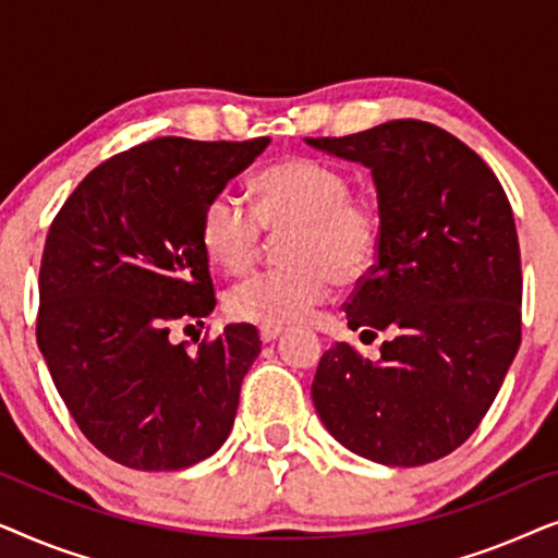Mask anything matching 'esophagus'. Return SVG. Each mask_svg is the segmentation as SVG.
<instances>
[{
    "instance_id": "34e87169",
    "label": "esophagus",
    "mask_w": 558,
    "mask_h": 558,
    "mask_svg": "<svg viewBox=\"0 0 558 558\" xmlns=\"http://www.w3.org/2000/svg\"><path fill=\"white\" fill-rule=\"evenodd\" d=\"M281 332H284V327H279V325H262V327H258V338H262V342H274Z\"/></svg>"
}]
</instances>
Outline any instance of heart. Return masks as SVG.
Wrapping results in <instances>:
<instances>
[{
	"label": "heart",
	"instance_id": "obj_1",
	"mask_svg": "<svg viewBox=\"0 0 558 558\" xmlns=\"http://www.w3.org/2000/svg\"><path fill=\"white\" fill-rule=\"evenodd\" d=\"M266 228H292L284 239L289 266L258 271L226 294L228 315L241 323H304L335 279L361 281L380 246L378 205L350 193L345 170L312 157H287L258 172L254 208L231 190L213 195L203 210L201 243L213 264L241 274L256 262Z\"/></svg>",
	"mask_w": 558,
	"mask_h": 558
}]
</instances>
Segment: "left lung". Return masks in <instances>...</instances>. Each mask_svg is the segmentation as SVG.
<instances>
[{"mask_svg":"<svg viewBox=\"0 0 558 558\" xmlns=\"http://www.w3.org/2000/svg\"><path fill=\"white\" fill-rule=\"evenodd\" d=\"M307 144L365 165L376 182L378 258L345 315L361 338L388 335L376 363L348 342L319 357L317 414L371 462L441 460L483 422L521 345V248L506 190L468 144L429 121Z\"/></svg>","mask_w":558,"mask_h":558,"instance_id":"8db88e82","label":"left lung"}]
</instances>
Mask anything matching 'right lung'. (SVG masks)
<instances>
[{"label": "right lung", "mask_w": 558, "mask_h": 558, "mask_svg": "<svg viewBox=\"0 0 558 558\" xmlns=\"http://www.w3.org/2000/svg\"><path fill=\"white\" fill-rule=\"evenodd\" d=\"M266 144L144 142L90 170L52 220L37 345L78 429L124 468L185 470L231 434L258 330L228 325L195 355L170 332L216 307L203 210Z\"/></svg>", "instance_id": "add662e5"}]
</instances>
